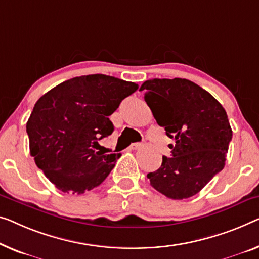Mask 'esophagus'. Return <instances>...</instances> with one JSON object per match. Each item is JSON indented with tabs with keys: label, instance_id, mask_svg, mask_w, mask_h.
I'll use <instances>...</instances> for the list:
<instances>
[{
	"label": "esophagus",
	"instance_id": "1",
	"mask_svg": "<svg viewBox=\"0 0 259 259\" xmlns=\"http://www.w3.org/2000/svg\"><path fill=\"white\" fill-rule=\"evenodd\" d=\"M141 146H142L141 143H133V144L130 145V149L131 150H137V149H140Z\"/></svg>",
	"mask_w": 259,
	"mask_h": 259
}]
</instances>
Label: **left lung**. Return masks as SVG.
Here are the masks:
<instances>
[{"label": "left lung", "mask_w": 259, "mask_h": 259, "mask_svg": "<svg viewBox=\"0 0 259 259\" xmlns=\"http://www.w3.org/2000/svg\"><path fill=\"white\" fill-rule=\"evenodd\" d=\"M153 117L166 135L171 157L148 173L151 186L173 200L191 198L222 171L233 137L225 108L187 79H152L141 86Z\"/></svg>", "instance_id": "left-lung-1"}]
</instances>
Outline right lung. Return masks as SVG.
I'll use <instances>...</instances> for the list:
<instances>
[{
	"label": "right lung",
	"mask_w": 259,
	"mask_h": 259,
	"mask_svg": "<svg viewBox=\"0 0 259 259\" xmlns=\"http://www.w3.org/2000/svg\"><path fill=\"white\" fill-rule=\"evenodd\" d=\"M138 84L105 74L76 76L36 102L26 123L30 153L46 178L64 193L82 194L105 180L119 153L98 151L109 136V116Z\"/></svg>",
	"instance_id": "right-lung-1"
}]
</instances>
